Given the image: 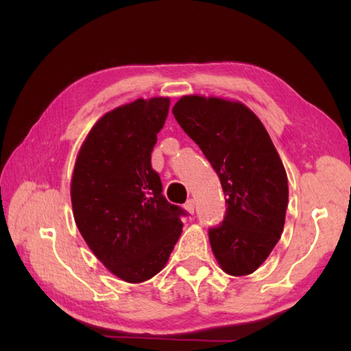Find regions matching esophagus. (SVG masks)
<instances>
[{
    "label": "esophagus",
    "instance_id": "esophagus-1",
    "mask_svg": "<svg viewBox=\"0 0 351 351\" xmlns=\"http://www.w3.org/2000/svg\"><path fill=\"white\" fill-rule=\"evenodd\" d=\"M184 208H185V211L190 213V214L195 213V200H193V199H189L187 202H185Z\"/></svg>",
    "mask_w": 351,
    "mask_h": 351
}]
</instances>
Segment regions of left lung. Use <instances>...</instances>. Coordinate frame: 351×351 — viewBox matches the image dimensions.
I'll list each match as a JSON object with an SVG mask.
<instances>
[{
  "label": "left lung",
  "instance_id": "1",
  "mask_svg": "<svg viewBox=\"0 0 351 351\" xmlns=\"http://www.w3.org/2000/svg\"><path fill=\"white\" fill-rule=\"evenodd\" d=\"M173 114L219 175L226 199L221 225L210 229L220 268L252 274L279 241L288 206V178L265 126L240 101L185 95Z\"/></svg>",
  "mask_w": 351,
  "mask_h": 351
}]
</instances>
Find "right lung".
Segmentation results:
<instances>
[{"mask_svg":"<svg viewBox=\"0 0 351 351\" xmlns=\"http://www.w3.org/2000/svg\"><path fill=\"white\" fill-rule=\"evenodd\" d=\"M170 98H138L104 114L81 145L71 180L73 219L95 256L128 283L166 267L184 210L161 195L151 166Z\"/></svg>","mask_w":351,"mask_h":351,"instance_id":"right-lung-1","label":"right lung"}]
</instances>
